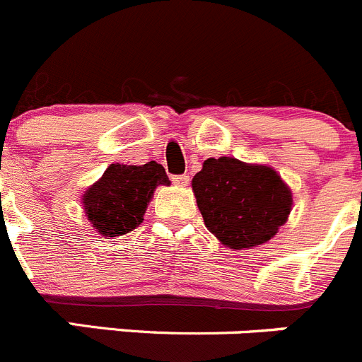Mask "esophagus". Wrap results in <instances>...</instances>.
<instances>
[{"label": "esophagus", "mask_w": 362, "mask_h": 362, "mask_svg": "<svg viewBox=\"0 0 362 362\" xmlns=\"http://www.w3.org/2000/svg\"><path fill=\"white\" fill-rule=\"evenodd\" d=\"M173 184L178 185V187H185L189 184V175H175Z\"/></svg>", "instance_id": "34e87169"}]
</instances>
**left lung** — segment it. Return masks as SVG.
Wrapping results in <instances>:
<instances>
[{
  "instance_id": "1",
  "label": "left lung",
  "mask_w": 362,
  "mask_h": 362,
  "mask_svg": "<svg viewBox=\"0 0 362 362\" xmlns=\"http://www.w3.org/2000/svg\"><path fill=\"white\" fill-rule=\"evenodd\" d=\"M205 227L232 250L269 241L288 221L291 189L269 165L234 157L207 158L192 178Z\"/></svg>"
}]
</instances>
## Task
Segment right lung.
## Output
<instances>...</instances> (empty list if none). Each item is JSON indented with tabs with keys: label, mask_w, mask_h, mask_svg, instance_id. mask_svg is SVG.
<instances>
[{
	"label": "right lung",
	"mask_w": 362,
	"mask_h": 362,
	"mask_svg": "<svg viewBox=\"0 0 362 362\" xmlns=\"http://www.w3.org/2000/svg\"><path fill=\"white\" fill-rule=\"evenodd\" d=\"M170 184L164 168L155 160L144 165L110 164L82 197L87 219L105 238L128 234L143 223L157 185Z\"/></svg>",
	"instance_id": "obj_1"
}]
</instances>
